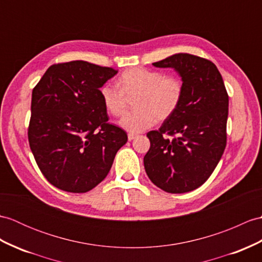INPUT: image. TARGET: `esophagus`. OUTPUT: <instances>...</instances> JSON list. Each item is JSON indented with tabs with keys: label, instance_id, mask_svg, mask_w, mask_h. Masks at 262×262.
I'll return each instance as SVG.
<instances>
[{
	"label": "esophagus",
	"instance_id": "esophagus-1",
	"mask_svg": "<svg viewBox=\"0 0 262 262\" xmlns=\"http://www.w3.org/2000/svg\"><path fill=\"white\" fill-rule=\"evenodd\" d=\"M136 134H134V133H129L128 134V141H133L134 138H136Z\"/></svg>",
	"mask_w": 262,
	"mask_h": 262
}]
</instances>
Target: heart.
Wrapping results in <instances>:
<instances>
[{
  "mask_svg": "<svg viewBox=\"0 0 262 262\" xmlns=\"http://www.w3.org/2000/svg\"><path fill=\"white\" fill-rule=\"evenodd\" d=\"M117 87L106 84L101 89L103 106L109 114L121 116L127 109V99H134L136 111L125 115L119 125L130 133L150 128L156 120H166L176 112L183 98L184 84L178 76L143 67L124 71Z\"/></svg>",
  "mask_w": 262,
  "mask_h": 262,
  "instance_id": "heart-1",
  "label": "heart"
}]
</instances>
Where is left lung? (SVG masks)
Instances as JSON below:
<instances>
[{
	"label": "left lung",
	"instance_id": "obj_1",
	"mask_svg": "<svg viewBox=\"0 0 262 262\" xmlns=\"http://www.w3.org/2000/svg\"><path fill=\"white\" fill-rule=\"evenodd\" d=\"M153 64L178 71L184 93L172 116L159 130L147 133L145 171L163 191L190 192L210 178L226 149L229 96L220 71L208 59L178 53Z\"/></svg>",
	"mask_w": 262,
	"mask_h": 262
}]
</instances>
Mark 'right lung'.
I'll use <instances>...</instances> for the list:
<instances>
[{
    "instance_id": "obj_1",
    "label": "right lung",
    "mask_w": 262,
    "mask_h": 262,
    "mask_svg": "<svg viewBox=\"0 0 262 262\" xmlns=\"http://www.w3.org/2000/svg\"><path fill=\"white\" fill-rule=\"evenodd\" d=\"M116 74L82 60L56 63L33 88L30 148L41 173L60 190H93L127 143L126 132L108 123L99 90Z\"/></svg>"
}]
</instances>
